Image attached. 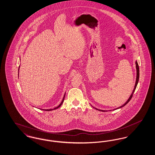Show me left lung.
<instances>
[{
	"mask_svg": "<svg viewBox=\"0 0 155 155\" xmlns=\"http://www.w3.org/2000/svg\"><path fill=\"white\" fill-rule=\"evenodd\" d=\"M135 64H136V69H137V78H136V82H135V87H134V90H133V92H132V94H131V95H130V97L128 98V99L127 100V101L125 102L123 105H122L121 106H120V107H119L118 108H117V109H115L114 110H116V109H120V108H121V107H123V106H124L125 105H126L127 103H128L129 102H130V101L131 99V98H132V97H133V94H134V91H135V89L137 88V84H138V81H139V78H140V69H139V66H138V63H137V61H135ZM96 110H97L101 111H106L105 110H99V109H96L95 108Z\"/></svg>",
	"mask_w": 155,
	"mask_h": 155,
	"instance_id": "8db88e82",
	"label": "left lung"
}]
</instances>
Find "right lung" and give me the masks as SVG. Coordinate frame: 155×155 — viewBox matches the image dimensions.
Listing matches in <instances>:
<instances>
[{"label":"right lung","mask_w":155,"mask_h":155,"mask_svg":"<svg viewBox=\"0 0 155 155\" xmlns=\"http://www.w3.org/2000/svg\"><path fill=\"white\" fill-rule=\"evenodd\" d=\"M20 67V66H19ZM18 71H19V68H18ZM65 95H66V93H65V94H64V97H63V100H62V101H61V103L59 104V106H58V107H55V108H54V109H42V110H46V111H51L53 110H55V109H58L59 107H60L61 106V104H62V103H63V101H64V97H65Z\"/></svg>","instance_id":"add662e5"}]
</instances>
